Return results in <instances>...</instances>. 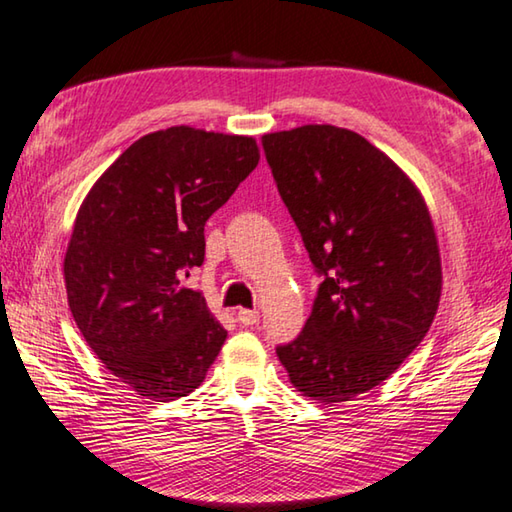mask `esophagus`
Wrapping results in <instances>:
<instances>
[{"label": "esophagus", "instance_id": "34e87169", "mask_svg": "<svg viewBox=\"0 0 512 512\" xmlns=\"http://www.w3.org/2000/svg\"><path fill=\"white\" fill-rule=\"evenodd\" d=\"M237 320L241 325L246 327H253L259 323V311L257 309H239L237 311Z\"/></svg>", "mask_w": 512, "mask_h": 512}]
</instances>
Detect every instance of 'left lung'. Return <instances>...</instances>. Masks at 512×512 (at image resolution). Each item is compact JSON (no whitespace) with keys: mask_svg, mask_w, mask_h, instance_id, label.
<instances>
[{"mask_svg":"<svg viewBox=\"0 0 512 512\" xmlns=\"http://www.w3.org/2000/svg\"><path fill=\"white\" fill-rule=\"evenodd\" d=\"M262 146L311 264L314 309L277 359L298 391L350 402L402 366L427 336L443 291L438 239L420 189L348 128L266 133Z\"/></svg>","mask_w":512,"mask_h":512,"instance_id":"left-lung-1","label":"left lung"}]
</instances>
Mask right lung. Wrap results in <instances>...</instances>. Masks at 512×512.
Instances as JSON below:
<instances>
[{
	"label": "right lung",
	"mask_w": 512,
	"mask_h": 512,
	"mask_svg": "<svg viewBox=\"0 0 512 512\" xmlns=\"http://www.w3.org/2000/svg\"><path fill=\"white\" fill-rule=\"evenodd\" d=\"M255 137L171 126L137 140L92 185L65 253L72 316L101 363L153 402L203 384L225 341L198 291L205 223L257 167Z\"/></svg>",
	"instance_id": "obj_1"
}]
</instances>
